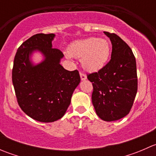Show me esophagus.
Here are the masks:
<instances>
[{
  "instance_id": "1",
  "label": "esophagus",
  "mask_w": 156,
  "mask_h": 156,
  "mask_svg": "<svg viewBox=\"0 0 156 156\" xmlns=\"http://www.w3.org/2000/svg\"><path fill=\"white\" fill-rule=\"evenodd\" d=\"M80 77H81V81H84V80L87 79V76H86L85 74L82 73V72H80Z\"/></svg>"
}]
</instances>
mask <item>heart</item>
I'll list each match as a JSON object with an SVG mask.
<instances>
[{"label": "heart", "mask_w": 156, "mask_h": 156, "mask_svg": "<svg viewBox=\"0 0 156 156\" xmlns=\"http://www.w3.org/2000/svg\"><path fill=\"white\" fill-rule=\"evenodd\" d=\"M66 57L81 59L83 68L89 72H97L107 64L111 47L107 40L91 37L75 41L69 48Z\"/></svg>", "instance_id": "1"}]
</instances>
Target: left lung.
Listing matches in <instances>:
<instances>
[{
    "instance_id": "8db88e82",
    "label": "left lung",
    "mask_w": 156,
    "mask_h": 156,
    "mask_svg": "<svg viewBox=\"0 0 156 156\" xmlns=\"http://www.w3.org/2000/svg\"><path fill=\"white\" fill-rule=\"evenodd\" d=\"M112 45L111 59L98 72L90 74L92 103L97 115L113 122L125 117L133 106L137 92L136 65L130 47L114 33L104 31Z\"/></svg>"
}]
</instances>
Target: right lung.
Wrapping results in <instances>:
<instances>
[{
	"instance_id": "right-lung-1",
	"label": "right lung",
	"mask_w": 156,
	"mask_h": 156,
	"mask_svg": "<svg viewBox=\"0 0 156 156\" xmlns=\"http://www.w3.org/2000/svg\"><path fill=\"white\" fill-rule=\"evenodd\" d=\"M54 34H37L22 44L14 58L12 80L19 106L31 119L53 122L66 112L81 78L78 70L60 65L63 53L53 48ZM39 51L44 59L34 64L31 56Z\"/></svg>"
}]
</instances>
